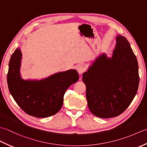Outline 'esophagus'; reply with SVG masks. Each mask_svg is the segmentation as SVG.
Masks as SVG:
<instances>
[{
  "instance_id": "obj_1",
  "label": "esophagus",
  "mask_w": 147,
  "mask_h": 147,
  "mask_svg": "<svg viewBox=\"0 0 147 147\" xmlns=\"http://www.w3.org/2000/svg\"><path fill=\"white\" fill-rule=\"evenodd\" d=\"M77 71H78V72L79 74H82L83 72L85 71V67L83 65H80L78 67Z\"/></svg>"
}]
</instances>
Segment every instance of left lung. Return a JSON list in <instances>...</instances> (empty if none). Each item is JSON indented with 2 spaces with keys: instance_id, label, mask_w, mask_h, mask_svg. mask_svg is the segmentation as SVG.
I'll use <instances>...</instances> for the list:
<instances>
[{
  "instance_id": "left-lung-1",
  "label": "left lung",
  "mask_w": 147,
  "mask_h": 147,
  "mask_svg": "<svg viewBox=\"0 0 147 147\" xmlns=\"http://www.w3.org/2000/svg\"><path fill=\"white\" fill-rule=\"evenodd\" d=\"M82 79L93 115L110 118L123 113L135 98L140 80L138 61L125 37L118 35L112 57L98 55Z\"/></svg>"
}]
</instances>
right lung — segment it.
<instances>
[{
    "instance_id": "right-lung-1",
    "label": "right lung",
    "mask_w": 147,
    "mask_h": 147,
    "mask_svg": "<svg viewBox=\"0 0 147 147\" xmlns=\"http://www.w3.org/2000/svg\"><path fill=\"white\" fill-rule=\"evenodd\" d=\"M22 53L17 48L11 55L7 76L9 92L26 114L43 118L55 114L63 104L67 89L79 79L76 69L59 72L40 80H23L20 68Z\"/></svg>"
}]
</instances>
